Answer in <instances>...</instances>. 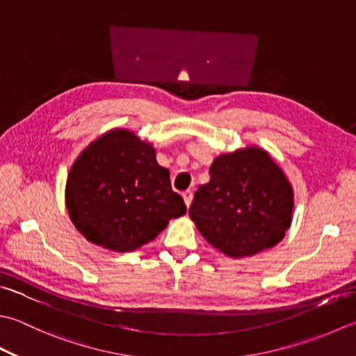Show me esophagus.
Wrapping results in <instances>:
<instances>
[{
    "label": "esophagus",
    "instance_id": "34e87169",
    "mask_svg": "<svg viewBox=\"0 0 356 356\" xmlns=\"http://www.w3.org/2000/svg\"><path fill=\"white\" fill-rule=\"evenodd\" d=\"M182 197H184V200H185V205H186V208H190L191 202H193V193H191L190 190H186V191H184V193H182Z\"/></svg>",
    "mask_w": 356,
    "mask_h": 356
}]
</instances>
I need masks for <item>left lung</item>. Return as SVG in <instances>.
<instances>
[{
	"label": "left lung",
	"instance_id": "1",
	"mask_svg": "<svg viewBox=\"0 0 356 356\" xmlns=\"http://www.w3.org/2000/svg\"><path fill=\"white\" fill-rule=\"evenodd\" d=\"M200 185L190 218L205 241L234 259L281 242L291 225L295 194L281 166L256 145L220 154Z\"/></svg>",
	"mask_w": 356,
	"mask_h": 356
}]
</instances>
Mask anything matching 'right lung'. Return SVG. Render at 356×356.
Masks as SVG:
<instances>
[{
    "label": "right lung",
    "instance_id": "right-lung-1",
    "mask_svg": "<svg viewBox=\"0 0 356 356\" xmlns=\"http://www.w3.org/2000/svg\"><path fill=\"white\" fill-rule=\"evenodd\" d=\"M66 208L86 241L129 253L186 213L156 148L134 131L109 129L83 149L67 174Z\"/></svg>",
    "mask_w": 356,
    "mask_h": 356
}]
</instances>
